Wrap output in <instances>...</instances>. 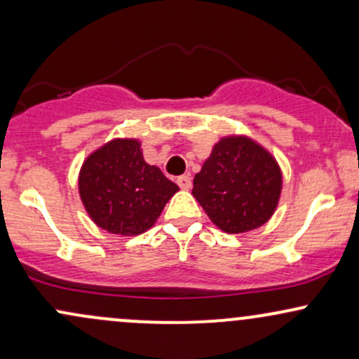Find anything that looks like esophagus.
Masks as SVG:
<instances>
[{
    "label": "esophagus",
    "mask_w": 359,
    "mask_h": 359,
    "mask_svg": "<svg viewBox=\"0 0 359 359\" xmlns=\"http://www.w3.org/2000/svg\"><path fill=\"white\" fill-rule=\"evenodd\" d=\"M177 184H179V187L184 189V191H189V189H191V185H192V180H191V177H189V175H182V177H179V179H177Z\"/></svg>",
    "instance_id": "esophagus-1"
}]
</instances>
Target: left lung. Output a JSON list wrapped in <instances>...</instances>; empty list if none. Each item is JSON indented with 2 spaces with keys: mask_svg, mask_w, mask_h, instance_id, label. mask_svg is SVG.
Returning a JSON list of instances; mask_svg holds the SVG:
<instances>
[{
  "mask_svg": "<svg viewBox=\"0 0 359 359\" xmlns=\"http://www.w3.org/2000/svg\"><path fill=\"white\" fill-rule=\"evenodd\" d=\"M282 192L277 160L248 137H224L216 143L192 196L224 233H246L270 219Z\"/></svg>",
  "mask_w": 359,
  "mask_h": 359,
  "instance_id": "8db88e82",
  "label": "left lung"
}]
</instances>
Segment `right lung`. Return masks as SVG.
Instances as JSON below:
<instances>
[{
    "instance_id": "1",
    "label": "right lung",
    "mask_w": 359,
    "mask_h": 359,
    "mask_svg": "<svg viewBox=\"0 0 359 359\" xmlns=\"http://www.w3.org/2000/svg\"><path fill=\"white\" fill-rule=\"evenodd\" d=\"M179 191L158 167L148 165L142 143L116 138L93 151L79 172V194L89 217L108 233L137 236L155 224Z\"/></svg>"
}]
</instances>
